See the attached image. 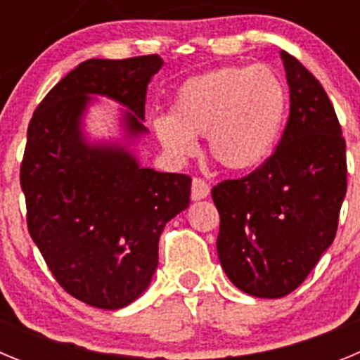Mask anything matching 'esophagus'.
<instances>
[{"label": "esophagus", "mask_w": 360, "mask_h": 360, "mask_svg": "<svg viewBox=\"0 0 360 360\" xmlns=\"http://www.w3.org/2000/svg\"><path fill=\"white\" fill-rule=\"evenodd\" d=\"M209 193H211V187L205 180L202 178H193V184H191V198L193 200H202V198H207Z\"/></svg>", "instance_id": "esophagus-1"}]
</instances>
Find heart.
Segmentation results:
<instances>
[{"label":"heart","mask_w":360,"mask_h":360,"mask_svg":"<svg viewBox=\"0 0 360 360\" xmlns=\"http://www.w3.org/2000/svg\"><path fill=\"white\" fill-rule=\"evenodd\" d=\"M287 91L265 65L221 66L178 88L169 117L155 120L158 141L173 157L186 158L205 135L207 155L227 171L265 164L281 136Z\"/></svg>","instance_id":"1"}]
</instances>
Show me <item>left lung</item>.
Returning a JSON list of instances; mask_svg holds the SVG:
<instances>
[{
  "label": "left lung",
  "instance_id": "8db88e82",
  "mask_svg": "<svg viewBox=\"0 0 360 360\" xmlns=\"http://www.w3.org/2000/svg\"><path fill=\"white\" fill-rule=\"evenodd\" d=\"M290 115L269 160L224 180L211 195L225 274L245 294L278 299L307 279L332 245L346 195V142L328 95L301 63L281 52Z\"/></svg>",
  "mask_w": 360,
  "mask_h": 360
}]
</instances>
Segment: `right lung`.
<instances>
[{"mask_svg":"<svg viewBox=\"0 0 360 360\" xmlns=\"http://www.w3.org/2000/svg\"><path fill=\"white\" fill-rule=\"evenodd\" d=\"M158 56L88 59L36 108L19 180L27 225L56 281L82 303L117 310L149 287L165 224L189 205L191 176L141 167L120 146H90L81 133L88 95L129 111V135L146 133V94Z\"/></svg>","mask_w":360,"mask_h":360,"instance_id":"1","label":"right lung"}]
</instances>
